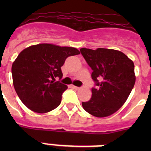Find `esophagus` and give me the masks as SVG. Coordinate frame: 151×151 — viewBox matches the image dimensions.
<instances>
[{"mask_svg":"<svg viewBox=\"0 0 151 151\" xmlns=\"http://www.w3.org/2000/svg\"><path fill=\"white\" fill-rule=\"evenodd\" d=\"M72 88H74V89H76V90H78V89L79 88L77 87V86H75V85H72Z\"/></svg>","mask_w":151,"mask_h":151,"instance_id":"34e87169","label":"esophagus"}]
</instances>
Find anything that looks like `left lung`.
<instances>
[{"mask_svg":"<svg viewBox=\"0 0 151 151\" xmlns=\"http://www.w3.org/2000/svg\"><path fill=\"white\" fill-rule=\"evenodd\" d=\"M80 51L93 70L91 78L97 85L91 89V98L82 102V106L94 116H109L122 107L134 87V63L113 49L82 47Z\"/></svg>","mask_w":151,"mask_h":151,"instance_id":"1","label":"left lung"}]
</instances>
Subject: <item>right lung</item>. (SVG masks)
<instances>
[{
    "instance_id": "add662e5",
    "label": "right lung",
    "mask_w": 151,
    "mask_h": 151,
    "mask_svg": "<svg viewBox=\"0 0 151 151\" xmlns=\"http://www.w3.org/2000/svg\"><path fill=\"white\" fill-rule=\"evenodd\" d=\"M78 49L53 44L32 45L19 53L12 65L13 83L17 95L29 110L45 113L60 104L67 85L55 82L62 78L61 66Z\"/></svg>"
}]
</instances>
